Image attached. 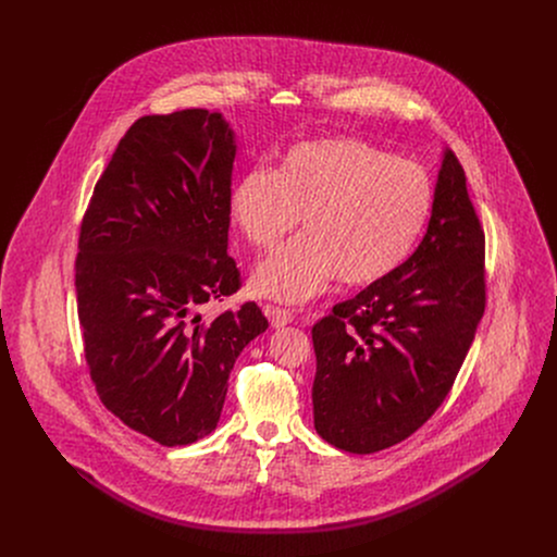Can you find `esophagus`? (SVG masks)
Listing matches in <instances>:
<instances>
[{
	"label": "esophagus",
	"mask_w": 557,
	"mask_h": 557,
	"mask_svg": "<svg viewBox=\"0 0 557 557\" xmlns=\"http://www.w3.org/2000/svg\"><path fill=\"white\" fill-rule=\"evenodd\" d=\"M263 309H265V315L270 319L272 327H283L294 319L289 309H281V307H274V305H265Z\"/></svg>",
	"instance_id": "obj_1"
}]
</instances>
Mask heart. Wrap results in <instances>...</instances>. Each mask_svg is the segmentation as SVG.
Returning <instances> with one entry per match:
<instances>
[{"instance_id": "obj_1", "label": "heart", "mask_w": 557, "mask_h": 557, "mask_svg": "<svg viewBox=\"0 0 557 557\" xmlns=\"http://www.w3.org/2000/svg\"><path fill=\"white\" fill-rule=\"evenodd\" d=\"M426 173L360 139L334 137L292 146L274 173L252 169L230 197L232 219L255 248L270 250L302 216L305 234L252 272V289L305 302L336 276L369 287L411 252L431 212Z\"/></svg>"}]
</instances>
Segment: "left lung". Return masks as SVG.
I'll return each mask as SVG.
<instances>
[{
	"label": "left lung",
	"mask_w": 557,
	"mask_h": 557,
	"mask_svg": "<svg viewBox=\"0 0 557 557\" xmlns=\"http://www.w3.org/2000/svg\"><path fill=\"white\" fill-rule=\"evenodd\" d=\"M484 305V232L466 171L446 150L418 248L313 325L319 435L371 455L416 433L448 397Z\"/></svg>",
	"instance_id": "obj_1"
}]
</instances>
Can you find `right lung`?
<instances>
[{
  "label": "right lung",
  "instance_id": "1",
  "mask_svg": "<svg viewBox=\"0 0 557 557\" xmlns=\"http://www.w3.org/2000/svg\"><path fill=\"white\" fill-rule=\"evenodd\" d=\"M234 131L221 113L144 115L83 214L75 287L102 405L162 446L216 429L239 351L268 327L255 302L201 318L242 285L227 252Z\"/></svg>",
  "mask_w": 557,
  "mask_h": 557
}]
</instances>
